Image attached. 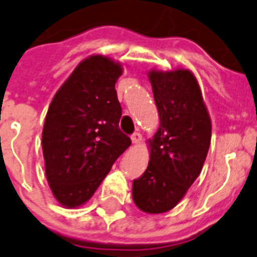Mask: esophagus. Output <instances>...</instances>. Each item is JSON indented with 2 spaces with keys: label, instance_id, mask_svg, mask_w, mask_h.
<instances>
[{
  "label": "esophagus",
  "instance_id": "34e87169",
  "mask_svg": "<svg viewBox=\"0 0 257 257\" xmlns=\"http://www.w3.org/2000/svg\"><path fill=\"white\" fill-rule=\"evenodd\" d=\"M131 139H132V143L133 144H140V142H142V135L140 133H133L132 136H131Z\"/></svg>",
  "mask_w": 257,
  "mask_h": 257
}]
</instances>
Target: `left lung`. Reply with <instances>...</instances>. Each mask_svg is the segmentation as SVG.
<instances>
[{"instance_id": "left-lung-1", "label": "left lung", "mask_w": 257, "mask_h": 257, "mask_svg": "<svg viewBox=\"0 0 257 257\" xmlns=\"http://www.w3.org/2000/svg\"><path fill=\"white\" fill-rule=\"evenodd\" d=\"M160 125L150 140V163L133 181V201L152 214L175 207L198 178L211 139V122L195 76L189 70L151 71Z\"/></svg>"}]
</instances>
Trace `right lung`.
<instances>
[{
	"label": "right lung",
	"instance_id": "1",
	"mask_svg": "<svg viewBox=\"0 0 257 257\" xmlns=\"http://www.w3.org/2000/svg\"><path fill=\"white\" fill-rule=\"evenodd\" d=\"M120 63L94 55L76 66L55 94L43 128L47 181L66 207L89 201L111 166L131 146L118 128L115 82Z\"/></svg>",
	"mask_w": 257,
	"mask_h": 257
}]
</instances>
